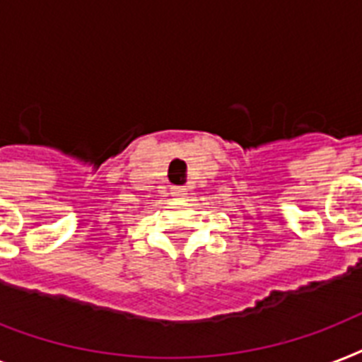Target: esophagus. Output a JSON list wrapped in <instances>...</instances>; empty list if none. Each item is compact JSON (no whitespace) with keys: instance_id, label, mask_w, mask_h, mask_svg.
Returning <instances> with one entry per match:
<instances>
[{"instance_id":"obj_1","label":"esophagus","mask_w":362,"mask_h":362,"mask_svg":"<svg viewBox=\"0 0 362 362\" xmlns=\"http://www.w3.org/2000/svg\"><path fill=\"white\" fill-rule=\"evenodd\" d=\"M170 193H173V197L184 199L187 195V189L184 186H173L170 187Z\"/></svg>"}]
</instances>
